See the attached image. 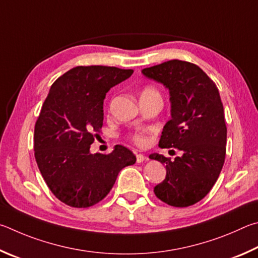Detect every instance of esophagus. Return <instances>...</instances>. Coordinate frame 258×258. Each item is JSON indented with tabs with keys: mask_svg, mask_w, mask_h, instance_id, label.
Listing matches in <instances>:
<instances>
[{
	"mask_svg": "<svg viewBox=\"0 0 258 258\" xmlns=\"http://www.w3.org/2000/svg\"><path fill=\"white\" fill-rule=\"evenodd\" d=\"M136 159H137V163H143L144 161H147V157L143 154H136Z\"/></svg>",
	"mask_w": 258,
	"mask_h": 258,
	"instance_id": "esophagus-1",
	"label": "esophagus"
}]
</instances>
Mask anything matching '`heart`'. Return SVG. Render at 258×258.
Masks as SVG:
<instances>
[{"mask_svg":"<svg viewBox=\"0 0 258 258\" xmlns=\"http://www.w3.org/2000/svg\"><path fill=\"white\" fill-rule=\"evenodd\" d=\"M151 93H157L156 90L154 89V88H152V87H147V88H145L142 92V95H145V94H151ZM130 138H132V141L136 144V145H138V146H144L146 144V142H147V138H146V136L145 135H144L143 133H136V134H134V135H132V136H130Z\"/></svg>","mask_w":258,"mask_h":258,"instance_id":"heart-1","label":"heart"}]
</instances>
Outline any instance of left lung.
Segmentation results:
<instances>
[{"label":"left lung","mask_w":258,"mask_h":258,"mask_svg":"<svg viewBox=\"0 0 258 258\" xmlns=\"http://www.w3.org/2000/svg\"><path fill=\"white\" fill-rule=\"evenodd\" d=\"M142 74L169 89L171 119L159 146L181 152L174 161L157 153L150 155L166 169L155 195L174 207L196 204L210 192L224 164L227 125L219 89L200 67L186 61L171 60Z\"/></svg>","instance_id":"left-lung-1"}]
</instances>
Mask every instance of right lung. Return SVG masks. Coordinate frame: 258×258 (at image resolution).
Wrapping results in <instances>:
<instances>
[{
    "mask_svg": "<svg viewBox=\"0 0 258 258\" xmlns=\"http://www.w3.org/2000/svg\"><path fill=\"white\" fill-rule=\"evenodd\" d=\"M133 72L81 66L51 86L35 124L34 151L47 187L64 204L78 209L97 204L110 192L120 171L136 163L134 153L122 145L107 155L89 151L103 125L106 93Z\"/></svg>",
    "mask_w": 258,
    "mask_h": 258,
    "instance_id": "right-lung-1",
    "label": "right lung"
}]
</instances>
